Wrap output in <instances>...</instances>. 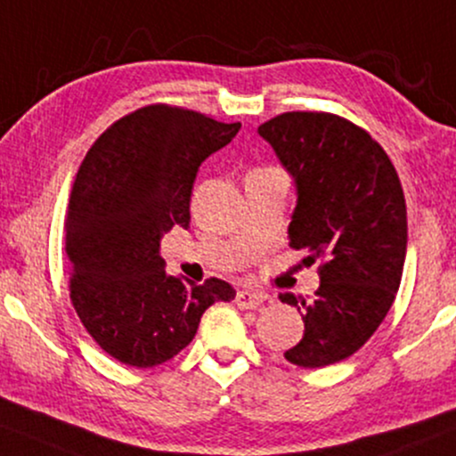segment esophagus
I'll use <instances>...</instances> for the list:
<instances>
[{
	"label": "esophagus",
	"mask_w": 456,
	"mask_h": 456,
	"mask_svg": "<svg viewBox=\"0 0 456 456\" xmlns=\"http://www.w3.org/2000/svg\"><path fill=\"white\" fill-rule=\"evenodd\" d=\"M263 301H265V295L256 293V290L242 289V290H238V295H235V304H238V308H242V310L259 308Z\"/></svg>",
	"instance_id": "obj_1"
}]
</instances>
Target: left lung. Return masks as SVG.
Listing matches in <instances>:
<instances>
[{"label": "left lung", "instance_id": "left-lung-1", "mask_svg": "<svg viewBox=\"0 0 456 456\" xmlns=\"http://www.w3.org/2000/svg\"><path fill=\"white\" fill-rule=\"evenodd\" d=\"M259 135L295 180L290 248L321 261L314 297L281 293L305 327L284 356L299 367L333 365L374 336L397 295L408 246L402 183L382 146L336 114L284 112Z\"/></svg>", "mask_w": 456, "mask_h": 456}]
</instances>
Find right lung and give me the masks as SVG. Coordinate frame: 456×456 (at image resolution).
Segmentation results:
<instances>
[{
	"label": "right lung",
	"mask_w": 456,
	"mask_h": 456,
	"mask_svg": "<svg viewBox=\"0 0 456 456\" xmlns=\"http://www.w3.org/2000/svg\"><path fill=\"white\" fill-rule=\"evenodd\" d=\"M242 125L155 103L97 138L76 174L65 216L69 297L91 338L131 367L166 363L189 346L201 314L232 301L229 282L166 273L161 238L189 229L200 166Z\"/></svg>",
	"instance_id": "right-lung-1"
}]
</instances>
